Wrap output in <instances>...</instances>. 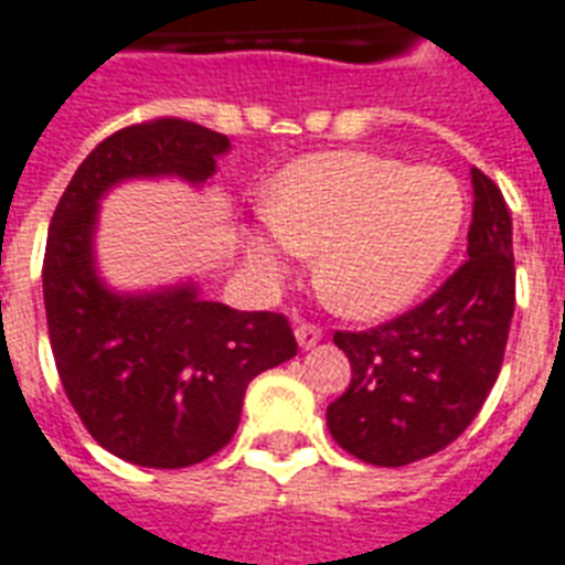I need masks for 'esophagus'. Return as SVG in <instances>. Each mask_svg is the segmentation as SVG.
<instances>
[{
	"mask_svg": "<svg viewBox=\"0 0 565 565\" xmlns=\"http://www.w3.org/2000/svg\"><path fill=\"white\" fill-rule=\"evenodd\" d=\"M296 340H299L301 350H311L322 340V329L320 326H311V322H299L296 326Z\"/></svg>",
	"mask_w": 565,
	"mask_h": 565,
	"instance_id": "1",
	"label": "esophagus"
}]
</instances>
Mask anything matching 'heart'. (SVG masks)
Segmentation results:
<instances>
[{"label": "heart", "instance_id": "1", "mask_svg": "<svg viewBox=\"0 0 565 565\" xmlns=\"http://www.w3.org/2000/svg\"><path fill=\"white\" fill-rule=\"evenodd\" d=\"M468 201L445 168H415L376 153H317L275 180L248 257L284 278L317 254L313 284L343 317L373 320L406 308L445 266Z\"/></svg>", "mask_w": 565, "mask_h": 565}]
</instances>
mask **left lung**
I'll list each match as a JSON object with an SVG mask.
<instances>
[{
	"label": "left lung",
	"mask_w": 565,
	"mask_h": 565,
	"mask_svg": "<svg viewBox=\"0 0 565 565\" xmlns=\"http://www.w3.org/2000/svg\"><path fill=\"white\" fill-rule=\"evenodd\" d=\"M471 183L468 260L412 311L376 329L334 331L352 382L326 420L361 462L399 468L445 450L501 373L515 308L512 218L480 168H471Z\"/></svg>",
	"instance_id": "8db88e82"
}]
</instances>
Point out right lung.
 <instances>
[{"label":"right lung","instance_id":"1","mask_svg":"<svg viewBox=\"0 0 565 565\" xmlns=\"http://www.w3.org/2000/svg\"><path fill=\"white\" fill-rule=\"evenodd\" d=\"M227 148V136L183 118L118 129L76 168L46 234L43 305L64 394L97 445L141 468L218 454L248 382L299 350L284 313L234 311L195 284L132 296L97 278V201L132 178L201 186Z\"/></svg>","mask_w":565,"mask_h":565}]
</instances>
